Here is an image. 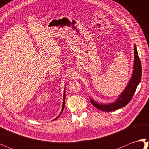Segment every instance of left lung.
Masks as SVG:
<instances>
[{
	"label": "left lung",
	"instance_id": "8db88e82",
	"mask_svg": "<svg viewBox=\"0 0 149 149\" xmlns=\"http://www.w3.org/2000/svg\"><path fill=\"white\" fill-rule=\"evenodd\" d=\"M134 70L132 77L124 91L120 95L116 102L109 104H99L90 99L92 105L98 109L103 111L109 112L117 110L125 106L130 102L134 94L138 85L140 83L141 78V65L140 59L138 54L136 47L134 45Z\"/></svg>",
	"mask_w": 149,
	"mask_h": 149
}]
</instances>
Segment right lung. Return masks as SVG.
Returning <instances> with one entry per match:
<instances>
[{
	"instance_id": "add662e5",
	"label": "right lung",
	"mask_w": 149,
	"mask_h": 149,
	"mask_svg": "<svg viewBox=\"0 0 149 149\" xmlns=\"http://www.w3.org/2000/svg\"><path fill=\"white\" fill-rule=\"evenodd\" d=\"M65 91H64V95H63V107H62V110H61V113L59 114V116H58V117H59V116H60V115H61V113H62V111H63V110L64 109V107H65Z\"/></svg>"
}]
</instances>
